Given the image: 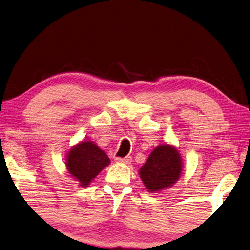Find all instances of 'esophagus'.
Wrapping results in <instances>:
<instances>
[{
	"label": "esophagus",
	"instance_id": "obj_1",
	"mask_svg": "<svg viewBox=\"0 0 250 250\" xmlns=\"http://www.w3.org/2000/svg\"><path fill=\"white\" fill-rule=\"evenodd\" d=\"M115 161L118 163H124V164H129L131 162L130 156H125V157H115Z\"/></svg>",
	"mask_w": 250,
	"mask_h": 250
}]
</instances>
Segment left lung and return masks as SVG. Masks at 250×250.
<instances>
[{
    "label": "left lung",
    "instance_id": "left-lung-1",
    "mask_svg": "<svg viewBox=\"0 0 250 250\" xmlns=\"http://www.w3.org/2000/svg\"><path fill=\"white\" fill-rule=\"evenodd\" d=\"M182 167V159L177 147L164 144L151 152L139 169V176L147 191L157 193L172 187L179 180Z\"/></svg>",
    "mask_w": 250,
    "mask_h": 250
}]
</instances>
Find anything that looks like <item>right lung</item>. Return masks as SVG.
I'll use <instances>...</instances> for the list:
<instances>
[{"label": "right lung", "instance_id": "1", "mask_svg": "<svg viewBox=\"0 0 250 250\" xmlns=\"http://www.w3.org/2000/svg\"><path fill=\"white\" fill-rule=\"evenodd\" d=\"M108 165H110L108 155L90 140H83L76 144L65 155L68 172L83 188L88 187Z\"/></svg>", "mask_w": 250, "mask_h": 250}]
</instances>
